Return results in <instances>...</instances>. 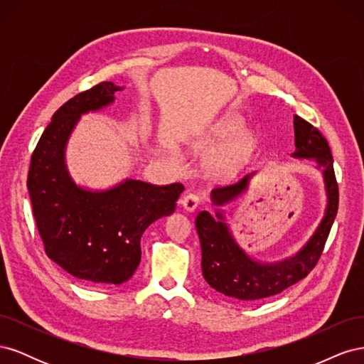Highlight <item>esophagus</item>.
<instances>
[{
    "mask_svg": "<svg viewBox=\"0 0 364 364\" xmlns=\"http://www.w3.org/2000/svg\"><path fill=\"white\" fill-rule=\"evenodd\" d=\"M200 200H202V199H200L199 194L188 193V194H186V196L183 197V199H182V206H183L185 211L193 213V211H196L197 206H199Z\"/></svg>",
    "mask_w": 364,
    "mask_h": 364,
    "instance_id": "esophagus-1",
    "label": "esophagus"
}]
</instances>
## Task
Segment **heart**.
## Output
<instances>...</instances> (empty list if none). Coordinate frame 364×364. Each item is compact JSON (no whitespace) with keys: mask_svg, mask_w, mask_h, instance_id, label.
<instances>
[{"mask_svg":"<svg viewBox=\"0 0 364 364\" xmlns=\"http://www.w3.org/2000/svg\"><path fill=\"white\" fill-rule=\"evenodd\" d=\"M243 119L237 115H226L218 121L214 127L213 138L209 139L211 149L223 146L230 137L233 139L228 142L225 147L220 149L213 156V168L222 174L232 176L237 174L247 164L253 147H255V138L252 134H240L243 129ZM237 136L235 137V135Z\"/></svg>","mask_w":364,"mask_h":364,"instance_id":"1","label":"heart"}]
</instances>
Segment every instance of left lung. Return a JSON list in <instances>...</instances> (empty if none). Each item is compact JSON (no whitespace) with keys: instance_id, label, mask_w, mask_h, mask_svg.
Here are the masks:
<instances>
[{"instance_id":"left-lung-1","label":"left lung","mask_w":364,"mask_h":364,"mask_svg":"<svg viewBox=\"0 0 364 364\" xmlns=\"http://www.w3.org/2000/svg\"><path fill=\"white\" fill-rule=\"evenodd\" d=\"M294 146L291 156L308 159L322 171L326 208L321 223L310 240L293 257L274 262H262L252 258L241 247L229 229L220 206L234 202L249 188L257 173L247 174L235 185L214 188L211 200L217 206L215 215L200 211L196 217L197 234L202 246V273L214 290L238 301H258L278 294L290 285L304 279L321 258L325 241L334 223L338 208V186L333 167L331 150L323 135L314 126L294 115Z\"/></svg>"}]
</instances>
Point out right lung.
Instances as JSON below:
<instances>
[{
    "label": "right lung",
    "instance_id": "obj_1",
    "mask_svg": "<svg viewBox=\"0 0 364 364\" xmlns=\"http://www.w3.org/2000/svg\"><path fill=\"white\" fill-rule=\"evenodd\" d=\"M124 90L103 82L68 100L43 130L31 155L27 188L33 215L50 259L74 278L118 285L141 261V237L158 218L176 209L182 183L151 185L124 179L107 190L77 185L65 151L82 115L102 111Z\"/></svg>",
    "mask_w": 364,
    "mask_h": 364
}]
</instances>
